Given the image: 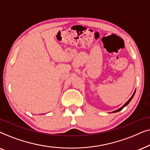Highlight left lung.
I'll use <instances>...</instances> for the list:
<instances>
[{
    "label": "left lung",
    "instance_id": "8db88e82",
    "mask_svg": "<svg viewBox=\"0 0 150 150\" xmlns=\"http://www.w3.org/2000/svg\"><path fill=\"white\" fill-rule=\"evenodd\" d=\"M135 92H136V90H135V91H134V92L133 95H132V97H130V98H129V100H128V101H127V102H126V103H125V104H124V105H123L122 107H121V108H119L118 110H115V111H112V112H110V113H114V112H119V111H120V110H122V109L123 108H124V107H125V106H126V105H127V104H128V103H129V102H130V101H131V100H132V98H133V97H134V94H135Z\"/></svg>",
    "mask_w": 150,
    "mask_h": 150
}]
</instances>
